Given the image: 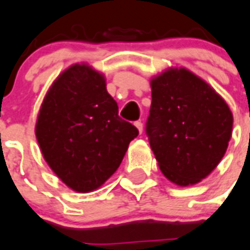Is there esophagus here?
<instances>
[{"label": "esophagus", "instance_id": "34e87169", "mask_svg": "<svg viewBox=\"0 0 250 250\" xmlns=\"http://www.w3.org/2000/svg\"><path fill=\"white\" fill-rule=\"evenodd\" d=\"M135 125H136L137 129H139V132L143 133V123H141L140 121H137V122H135Z\"/></svg>", "mask_w": 250, "mask_h": 250}]
</instances>
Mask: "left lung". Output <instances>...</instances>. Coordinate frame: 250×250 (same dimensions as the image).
Masks as SVG:
<instances>
[{
    "label": "left lung",
    "instance_id": "1",
    "mask_svg": "<svg viewBox=\"0 0 250 250\" xmlns=\"http://www.w3.org/2000/svg\"><path fill=\"white\" fill-rule=\"evenodd\" d=\"M232 123L225 100L186 68H170L152 80L145 132L162 174L175 184H196L217 167Z\"/></svg>",
    "mask_w": 250,
    "mask_h": 250
}]
</instances>
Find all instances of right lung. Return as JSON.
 I'll return each instance as SVG.
<instances>
[{"instance_id": "obj_1", "label": "right lung", "mask_w": 250, "mask_h": 250, "mask_svg": "<svg viewBox=\"0 0 250 250\" xmlns=\"http://www.w3.org/2000/svg\"><path fill=\"white\" fill-rule=\"evenodd\" d=\"M137 135L136 127L118 115L104 75L86 64H74L61 74L44 98L36 123L45 161L76 192L101 187Z\"/></svg>"}]
</instances>
